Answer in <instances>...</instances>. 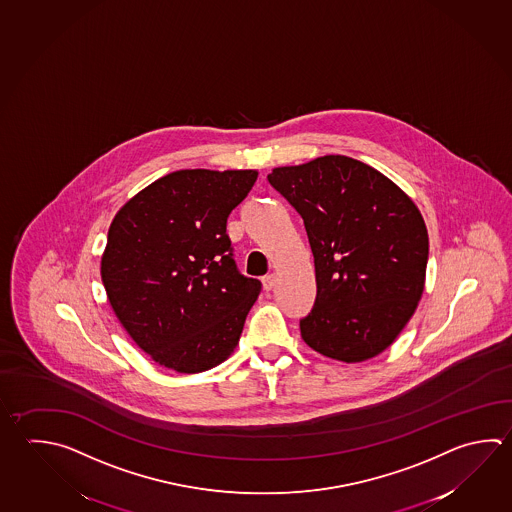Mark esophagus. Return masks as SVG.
<instances>
[{"instance_id":"1","label":"esophagus","mask_w":512,"mask_h":512,"mask_svg":"<svg viewBox=\"0 0 512 512\" xmlns=\"http://www.w3.org/2000/svg\"><path fill=\"white\" fill-rule=\"evenodd\" d=\"M275 282H277V277L271 273V275H266L264 279H262V288L266 291H270L273 286H275Z\"/></svg>"}]
</instances>
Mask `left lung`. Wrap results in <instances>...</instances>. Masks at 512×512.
Returning a JSON list of instances; mask_svg holds the SVG:
<instances>
[{
  "instance_id": "obj_1",
  "label": "left lung",
  "mask_w": 512,
  "mask_h": 512,
  "mask_svg": "<svg viewBox=\"0 0 512 512\" xmlns=\"http://www.w3.org/2000/svg\"><path fill=\"white\" fill-rule=\"evenodd\" d=\"M268 181L300 213L315 257L317 299L300 320L302 340L346 364L377 357L424 293L429 237L415 201L346 155L277 166Z\"/></svg>"
}]
</instances>
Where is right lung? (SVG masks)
<instances>
[{"label": "right lung", "mask_w": 512, "mask_h": 512, "mask_svg": "<svg viewBox=\"0 0 512 512\" xmlns=\"http://www.w3.org/2000/svg\"><path fill=\"white\" fill-rule=\"evenodd\" d=\"M257 170H177L116 213L101 255L108 302L159 366L203 373L232 355L261 282L235 268L226 221Z\"/></svg>", "instance_id": "obj_1"}]
</instances>
